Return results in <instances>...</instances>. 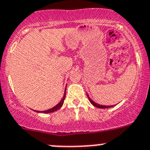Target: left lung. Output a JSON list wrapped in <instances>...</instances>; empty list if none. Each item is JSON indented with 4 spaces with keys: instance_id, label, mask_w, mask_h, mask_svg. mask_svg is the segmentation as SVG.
<instances>
[{
    "instance_id": "8db88e82",
    "label": "left lung",
    "mask_w": 150,
    "mask_h": 150,
    "mask_svg": "<svg viewBox=\"0 0 150 150\" xmlns=\"http://www.w3.org/2000/svg\"><path fill=\"white\" fill-rule=\"evenodd\" d=\"M87 97H88V98H89V101H90V103H92V104L93 105V106H95V107H98V108L105 109V108H109V107H113V106H103V105H100V104H98V103H96V102L93 101V100H92V99L89 98V96H88V95H87Z\"/></svg>"
}]
</instances>
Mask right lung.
<instances>
[{
  "instance_id": "right-lung-1",
  "label": "right lung",
  "mask_w": 150,
  "mask_h": 150,
  "mask_svg": "<svg viewBox=\"0 0 150 150\" xmlns=\"http://www.w3.org/2000/svg\"><path fill=\"white\" fill-rule=\"evenodd\" d=\"M65 97H66V89H65V92H64V97H63L62 100H61V101L59 102V103H58V104L56 105L55 107H52V109H50V110H46V111H42V112H39V111H36L37 112H43V113H50V112H55L57 111L58 110H59L60 108H61V107H62L63 103H64V99H65Z\"/></svg>"
}]
</instances>
